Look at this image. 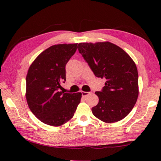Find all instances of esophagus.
<instances>
[{
    "instance_id": "esophagus-1",
    "label": "esophagus",
    "mask_w": 161,
    "mask_h": 161,
    "mask_svg": "<svg viewBox=\"0 0 161 161\" xmlns=\"http://www.w3.org/2000/svg\"><path fill=\"white\" fill-rule=\"evenodd\" d=\"M91 92H81V95H82V97H85L86 96H88L89 94H90Z\"/></svg>"
}]
</instances>
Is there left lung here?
<instances>
[{"mask_svg": "<svg viewBox=\"0 0 161 161\" xmlns=\"http://www.w3.org/2000/svg\"><path fill=\"white\" fill-rule=\"evenodd\" d=\"M78 50L94 75L107 81L102 92H96L99 103L92 108L94 115L106 123L124 119L138 96V74L131 58L109 42H81Z\"/></svg>", "mask_w": 161, "mask_h": 161, "instance_id": "1", "label": "left lung"}]
</instances>
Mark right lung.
Wrapping results in <instances>:
<instances>
[{
  "label": "right lung",
  "mask_w": 161,
  "mask_h": 161,
  "mask_svg": "<svg viewBox=\"0 0 161 161\" xmlns=\"http://www.w3.org/2000/svg\"><path fill=\"white\" fill-rule=\"evenodd\" d=\"M77 44L51 46L40 53L29 67L25 97L32 114L43 123L59 126L74 116L81 93H64L61 84L66 81V66L77 50Z\"/></svg>",
  "instance_id": "add662e5"
}]
</instances>
